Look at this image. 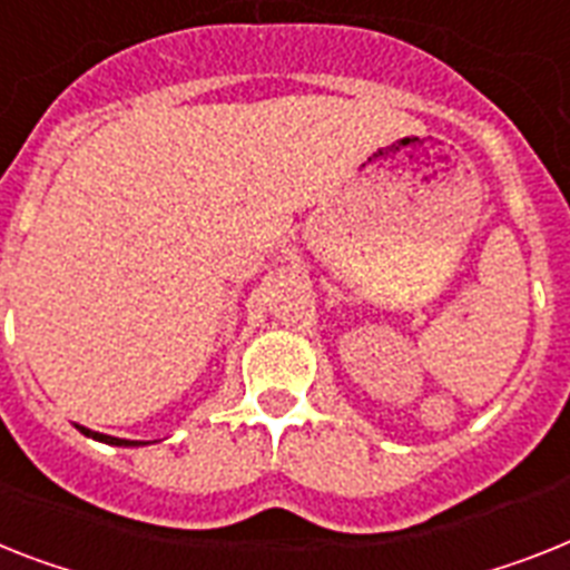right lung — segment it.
Masks as SVG:
<instances>
[{
	"instance_id": "1",
	"label": "right lung",
	"mask_w": 570,
	"mask_h": 570,
	"mask_svg": "<svg viewBox=\"0 0 570 570\" xmlns=\"http://www.w3.org/2000/svg\"><path fill=\"white\" fill-rule=\"evenodd\" d=\"M81 428V425H78ZM81 434L92 436V440H101V443H110V445H139L134 440H119V436H107V434H98V431H89V428H81Z\"/></svg>"
}]
</instances>
